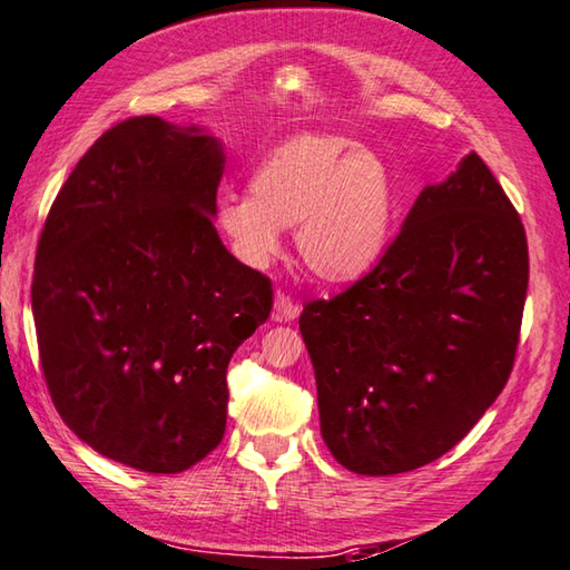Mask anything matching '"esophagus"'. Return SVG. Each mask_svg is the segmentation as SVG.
I'll return each mask as SVG.
<instances>
[{
    "mask_svg": "<svg viewBox=\"0 0 570 570\" xmlns=\"http://www.w3.org/2000/svg\"><path fill=\"white\" fill-rule=\"evenodd\" d=\"M299 315V305L293 297H287L285 293L275 295V307H273V317L277 322H293Z\"/></svg>",
    "mask_w": 570,
    "mask_h": 570,
    "instance_id": "esophagus-1",
    "label": "esophagus"
}]
</instances>
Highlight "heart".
Wrapping results in <instances>:
<instances>
[{
    "label": "heart",
    "instance_id": "heart-1",
    "mask_svg": "<svg viewBox=\"0 0 570 570\" xmlns=\"http://www.w3.org/2000/svg\"><path fill=\"white\" fill-rule=\"evenodd\" d=\"M396 184L384 158L347 136L299 134L267 154L250 190H223L213 225L230 253L265 267L281 253L283 228L309 273L350 283L370 273L390 248Z\"/></svg>",
    "mask_w": 570,
    "mask_h": 570
}]
</instances>
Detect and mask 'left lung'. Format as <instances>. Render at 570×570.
Listing matches in <instances>:
<instances>
[{
    "instance_id": "obj_1",
    "label": "left lung",
    "mask_w": 570,
    "mask_h": 570,
    "mask_svg": "<svg viewBox=\"0 0 570 570\" xmlns=\"http://www.w3.org/2000/svg\"><path fill=\"white\" fill-rule=\"evenodd\" d=\"M525 287L519 213L471 151L419 193L372 273L299 315L332 456L390 476L459 444L509 380Z\"/></svg>"
}]
</instances>
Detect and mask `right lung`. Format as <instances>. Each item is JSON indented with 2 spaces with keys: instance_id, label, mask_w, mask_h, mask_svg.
<instances>
[{
  "instance_id": "1",
  "label": "right lung",
  "mask_w": 570,
  "mask_h": 570,
  "mask_svg": "<svg viewBox=\"0 0 570 570\" xmlns=\"http://www.w3.org/2000/svg\"><path fill=\"white\" fill-rule=\"evenodd\" d=\"M223 168L208 128L128 118L83 154L39 238L31 313L53 406L148 474L220 444L228 362L273 309L271 281L213 225Z\"/></svg>"
}]
</instances>
